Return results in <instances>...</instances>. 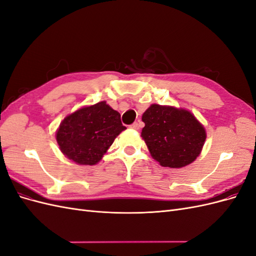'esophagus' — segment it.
<instances>
[{
	"label": "esophagus",
	"instance_id": "obj_1",
	"mask_svg": "<svg viewBox=\"0 0 256 256\" xmlns=\"http://www.w3.org/2000/svg\"><path fill=\"white\" fill-rule=\"evenodd\" d=\"M140 122H134L132 125H130V128L131 129H134V130H138L140 129Z\"/></svg>",
	"mask_w": 256,
	"mask_h": 256
}]
</instances>
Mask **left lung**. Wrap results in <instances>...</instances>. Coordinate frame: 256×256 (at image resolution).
Returning <instances> with one entry per match:
<instances>
[{"label":"left lung","instance_id":"8db88e82","mask_svg":"<svg viewBox=\"0 0 256 256\" xmlns=\"http://www.w3.org/2000/svg\"><path fill=\"white\" fill-rule=\"evenodd\" d=\"M142 120L145 126L141 136L160 166L180 168L200 156L206 130L190 111L154 104L143 113Z\"/></svg>","mask_w":256,"mask_h":256}]
</instances>
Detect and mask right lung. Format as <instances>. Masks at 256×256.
<instances>
[{
  "label": "right lung",
  "instance_id": "right-lung-1",
  "mask_svg": "<svg viewBox=\"0 0 256 256\" xmlns=\"http://www.w3.org/2000/svg\"><path fill=\"white\" fill-rule=\"evenodd\" d=\"M125 129L120 114L100 102L68 114L60 124L56 138L65 157L76 164L94 166Z\"/></svg>",
  "mask_w": 256,
  "mask_h": 256
}]
</instances>
